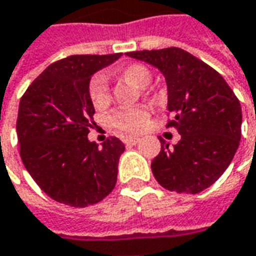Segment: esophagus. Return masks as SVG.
Wrapping results in <instances>:
<instances>
[{
	"label": "esophagus",
	"mask_w": 256,
	"mask_h": 256,
	"mask_svg": "<svg viewBox=\"0 0 256 256\" xmlns=\"http://www.w3.org/2000/svg\"><path fill=\"white\" fill-rule=\"evenodd\" d=\"M123 142H124V144H128V146H134V144L140 142V137H126V138H123Z\"/></svg>",
	"instance_id": "esophagus-1"
}]
</instances>
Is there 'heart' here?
<instances>
[{
	"label": "heart",
	"mask_w": 256,
	"mask_h": 256,
	"mask_svg": "<svg viewBox=\"0 0 256 256\" xmlns=\"http://www.w3.org/2000/svg\"><path fill=\"white\" fill-rule=\"evenodd\" d=\"M119 76L123 80L132 82L138 88H146L151 82V72L142 64H128L122 67ZM88 96L92 105L98 109H102L110 102V88L108 78L104 74H94L88 82ZM150 119V112L144 106L134 108H120L116 109L108 116L109 124L123 133H137L147 126Z\"/></svg>",
	"instance_id": "heart-1"
}]
</instances>
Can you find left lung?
<instances>
[{
    "label": "left lung",
    "instance_id": "obj_1",
    "mask_svg": "<svg viewBox=\"0 0 256 256\" xmlns=\"http://www.w3.org/2000/svg\"><path fill=\"white\" fill-rule=\"evenodd\" d=\"M128 56L157 67L168 85L166 128L180 134L174 148L161 140L151 162L157 182L178 194H199L223 175L241 140V105L214 68L186 50L130 52Z\"/></svg>",
    "mask_w": 256,
    "mask_h": 256
}]
</instances>
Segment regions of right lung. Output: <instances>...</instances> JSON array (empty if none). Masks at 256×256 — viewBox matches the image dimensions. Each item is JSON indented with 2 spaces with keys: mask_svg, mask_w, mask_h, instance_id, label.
<instances>
[{
  "mask_svg": "<svg viewBox=\"0 0 256 256\" xmlns=\"http://www.w3.org/2000/svg\"><path fill=\"white\" fill-rule=\"evenodd\" d=\"M114 54H76L50 64L19 102V154L33 180L53 200L72 208L95 204L114 190L124 144L108 137L90 142L95 114L88 82Z\"/></svg>",
  "mask_w": 256,
  "mask_h": 256,
  "instance_id": "1",
  "label": "right lung"
}]
</instances>
